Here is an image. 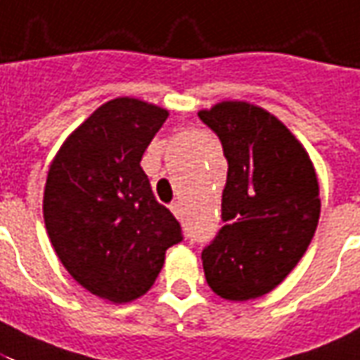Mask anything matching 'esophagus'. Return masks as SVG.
I'll use <instances>...</instances> for the list:
<instances>
[{
    "label": "esophagus",
    "instance_id": "obj_1",
    "mask_svg": "<svg viewBox=\"0 0 360 360\" xmlns=\"http://www.w3.org/2000/svg\"><path fill=\"white\" fill-rule=\"evenodd\" d=\"M171 212H173V214H175V217H177V219H181V217H183V209H181V202H177V200H175V202H171Z\"/></svg>",
    "mask_w": 360,
    "mask_h": 360
}]
</instances>
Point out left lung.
Listing matches in <instances>:
<instances>
[{
	"mask_svg": "<svg viewBox=\"0 0 360 360\" xmlns=\"http://www.w3.org/2000/svg\"><path fill=\"white\" fill-rule=\"evenodd\" d=\"M229 161L221 231L200 254L205 278L224 300L244 302L274 290L300 262L319 221L311 160L270 112L246 102L200 110Z\"/></svg>",
	"mask_w": 360,
	"mask_h": 360,
	"instance_id": "left-lung-1",
	"label": "left lung"
}]
</instances>
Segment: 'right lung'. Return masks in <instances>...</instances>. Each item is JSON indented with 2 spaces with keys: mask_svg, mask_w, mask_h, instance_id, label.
I'll return each instance as SVG.
<instances>
[{
  "mask_svg": "<svg viewBox=\"0 0 360 360\" xmlns=\"http://www.w3.org/2000/svg\"><path fill=\"white\" fill-rule=\"evenodd\" d=\"M167 116L136 98L110 100L70 134L46 175L43 214L58 260L114 303L148 292L165 250L183 240L139 165Z\"/></svg>",
  "mask_w": 360,
  "mask_h": 360,
  "instance_id": "right-lung-1",
  "label": "right lung"
}]
</instances>
